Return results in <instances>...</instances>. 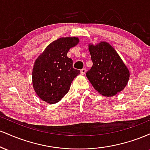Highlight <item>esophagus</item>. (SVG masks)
Segmentation results:
<instances>
[{"mask_svg":"<svg viewBox=\"0 0 150 150\" xmlns=\"http://www.w3.org/2000/svg\"><path fill=\"white\" fill-rule=\"evenodd\" d=\"M80 72H81V74H82V75H85L86 73V69L85 68H82V69L81 70Z\"/></svg>","mask_w":150,"mask_h":150,"instance_id":"obj_1","label":"esophagus"}]
</instances>
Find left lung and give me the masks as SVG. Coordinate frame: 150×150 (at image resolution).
Here are the masks:
<instances>
[{
    "label": "left lung",
    "mask_w": 150,
    "mask_h": 150,
    "mask_svg": "<svg viewBox=\"0 0 150 150\" xmlns=\"http://www.w3.org/2000/svg\"><path fill=\"white\" fill-rule=\"evenodd\" d=\"M93 65L86 76L99 94L112 97L128 84L130 73L116 51L106 42L89 44Z\"/></svg>",
    "instance_id": "8db88e82"
}]
</instances>
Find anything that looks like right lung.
I'll return each instance as SVG.
<instances>
[{
	"label": "right lung",
	"mask_w": 150,
	"mask_h": 150,
	"mask_svg": "<svg viewBox=\"0 0 150 150\" xmlns=\"http://www.w3.org/2000/svg\"><path fill=\"white\" fill-rule=\"evenodd\" d=\"M78 43L77 37L59 38L48 45L36 59L32 84L42 100L55 104L68 92L71 82L80 71L73 68V60L67 53Z\"/></svg>",
	"instance_id": "right-lung-1"
}]
</instances>
